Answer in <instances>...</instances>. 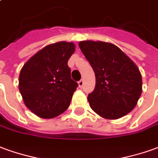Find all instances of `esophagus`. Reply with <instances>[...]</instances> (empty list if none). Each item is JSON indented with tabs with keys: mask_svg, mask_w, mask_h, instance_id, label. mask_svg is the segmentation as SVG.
<instances>
[{
	"mask_svg": "<svg viewBox=\"0 0 158 158\" xmlns=\"http://www.w3.org/2000/svg\"><path fill=\"white\" fill-rule=\"evenodd\" d=\"M78 83H79V87H80V88H82V87L84 86V84H85V81H84V79H80V80H79V81Z\"/></svg>",
	"mask_w": 158,
	"mask_h": 158,
	"instance_id": "esophagus-1",
	"label": "esophagus"
}]
</instances>
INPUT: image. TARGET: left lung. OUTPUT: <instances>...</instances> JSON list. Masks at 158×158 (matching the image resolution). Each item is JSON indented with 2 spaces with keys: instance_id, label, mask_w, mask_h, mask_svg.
Segmentation results:
<instances>
[{
  "instance_id": "obj_1",
  "label": "left lung",
  "mask_w": 158,
  "mask_h": 158,
  "mask_svg": "<svg viewBox=\"0 0 158 158\" xmlns=\"http://www.w3.org/2000/svg\"><path fill=\"white\" fill-rule=\"evenodd\" d=\"M79 46L96 77L87 98L92 110L110 120L131 112L142 92V77L133 60L110 43L82 41Z\"/></svg>"
}]
</instances>
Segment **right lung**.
Returning <instances> with one entry per match:
<instances>
[{"label": "right lung", "instance_id": "1", "mask_svg": "<svg viewBox=\"0 0 158 158\" xmlns=\"http://www.w3.org/2000/svg\"><path fill=\"white\" fill-rule=\"evenodd\" d=\"M75 50L73 43L49 44L22 68L19 88L26 107L42 118L62 114L71 102L78 83L71 78L68 61Z\"/></svg>", "mask_w": 158, "mask_h": 158}]
</instances>
